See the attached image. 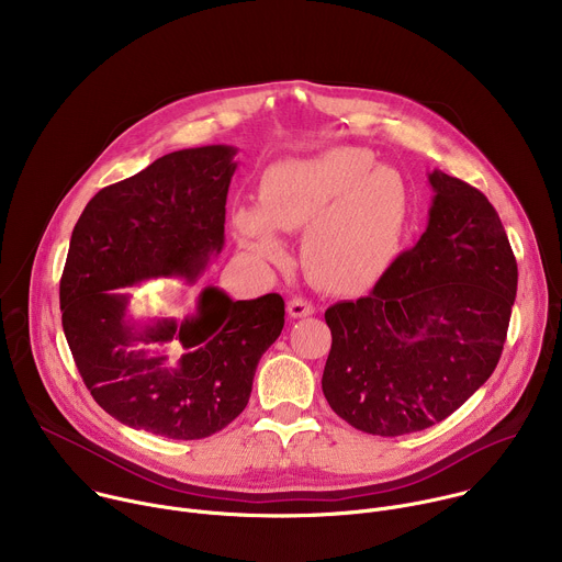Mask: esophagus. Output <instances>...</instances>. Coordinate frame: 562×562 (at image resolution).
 I'll use <instances>...</instances> for the list:
<instances>
[{"instance_id":"obj_1","label":"esophagus","mask_w":562,"mask_h":562,"mask_svg":"<svg viewBox=\"0 0 562 562\" xmlns=\"http://www.w3.org/2000/svg\"><path fill=\"white\" fill-rule=\"evenodd\" d=\"M286 308H289L291 317H306V315H311L315 311V306L311 302H306L304 297H291Z\"/></svg>"}]
</instances>
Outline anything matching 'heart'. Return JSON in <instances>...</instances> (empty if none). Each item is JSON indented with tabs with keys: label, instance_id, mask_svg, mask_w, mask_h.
Returning <instances> with one entry per match:
<instances>
[{
	"label": "heart",
	"instance_id": "b5f03b06",
	"mask_svg": "<svg viewBox=\"0 0 562 562\" xmlns=\"http://www.w3.org/2000/svg\"><path fill=\"white\" fill-rule=\"evenodd\" d=\"M409 211L407 184L395 169L373 167L362 148H327L286 157L267 169L260 206H243V243L276 262L284 249L276 228L304 229L302 260L315 282L351 289L378 276L395 251Z\"/></svg>",
	"mask_w": 562,
	"mask_h": 562
}]
</instances>
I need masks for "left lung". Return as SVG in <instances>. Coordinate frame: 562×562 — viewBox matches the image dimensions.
<instances>
[{
	"mask_svg": "<svg viewBox=\"0 0 562 562\" xmlns=\"http://www.w3.org/2000/svg\"><path fill=\"white\" fill-rule=\"evenodd\" d=\"M427 228L364 297L327 308L331 409L373 436L423 431L494 373L518 289V267L492 202L442 171Z\"/></svg>",
	"mask_w": 562,
	"mask_h": 562,
	"instance_id": "obj_1",
	"label": "left lung"
}]
</instances>
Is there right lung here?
<instances>
[{"instance_id":"right-lung-1","label":"right lung","mask_w":562,"mask_h":562,"mask_svg":"<svg viewBox=\"0 0 562 562\" xmlns=\"http://www.w3.org/2000/svg\"><path fill=\"white\" fill-rule=\"evenodd\" d=\"M235 146L182 148L102 189L79 215L59 282L61 327L95 403L122 425L200 440L245 412L284 300L204 286L182 317L131 315L120 291L157 278L193 286L224 249ZM186 353L171 363L168 347Z\"/></svg>"}]
</instances>
